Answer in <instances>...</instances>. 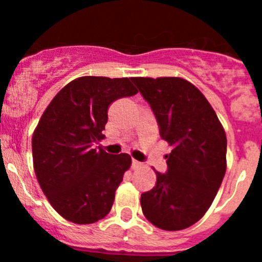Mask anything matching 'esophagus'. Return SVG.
<instances>
[{
  "label": "esophagus",
  "mask_w": 262,
  "mask_h": 262,
  "mask_svg": "<svg viewBox=\"0 0 262 262\" xmlns=\"http://www.w3.org/2000/svg\"><path fill=\"white\" fill-rule=\"evenodd\" d=\"M140 166H142V163H139L136 160H133V161H131V168L133 169H139Z\"/></svg>",
  "instance_id": "esophagus-1"
}]
</instances>
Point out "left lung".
I'll return each mask as SVG.
<instances>
[{
  "instance_id": "1",
  "label": "left lung",
  "mask_w": 262,
  "mask_h": 262,
  "mask_svg": "<svg viewBox=\"0 0 262 262\" xmlns=\"http://www.w3.org/2000/svg\"><path fill=\"white\" fill-rule=\"evenodd\" d=\"M149 103L160 136L172 147L168 170L156 172L142 194L144 216L157 228L180 231L206 214L226 174L227 138L214 108L191 82L180 77H133Z\"/></svg>"
}]
</instances>
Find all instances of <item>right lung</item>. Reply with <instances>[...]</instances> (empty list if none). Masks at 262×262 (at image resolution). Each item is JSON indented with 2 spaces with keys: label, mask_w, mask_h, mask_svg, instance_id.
I'll return each mask as SVG.
<instances>
[{
  "label": "right lung",
  "mask_w": 262,
  "mask_h": 262,
  "mask_svg": "<svg viewBox=\"0 0 262 262\" xmlns=\"http://www.w3.org/2000/svg\"><path fill=\"white\" fill-rule=\"evenodd\" d=\"M136 93L131 78L85 76L62 88L41 115L32 135L34 170L51 206L67 221L90 224L110 212L131 157L94 145L105 139L108 106Z\"/></svg>",
  "instance_id": "1"
}]
</instances>
